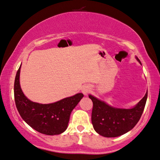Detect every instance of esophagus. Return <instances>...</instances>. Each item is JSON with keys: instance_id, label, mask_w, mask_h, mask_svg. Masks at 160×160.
Here are the masks:
<instances>
[{"instance_id": "obj_1", "label": "esophagus", "mask_w": 160, "mask_h": 160, "mask_svg": "<svg viewBox=\"0 0 160 160\" xmlns=\"http://www.w3.org/2000/svg\"><path fill=\"white\" fill-rule=\"evenodd\" d=\"M91 92V88L89 86H83L82 88V93L84 95H87L88 93Z\"/></svg>"}]
</instances>
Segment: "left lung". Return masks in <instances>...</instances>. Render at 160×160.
<instances>
[{"label": "left lung", "mask_w": 160, "mask_h": 160, "mask_svg": "<svg viewBox=\"0 0 160 160\" xmlns=\"http://www.w3.org/2000/svg\"><path fill=\"white\" fill-rule=\"evenodd\" d=\"M136 59L140 63L138 57ZM88 97L93 102L91 122L94 130L103 137L115 138L130 131L139 121L145 106L148 91L139 103L130 109L114 108L93 96Z\"/></svg>", "instance_id": "1"}]
</instances>
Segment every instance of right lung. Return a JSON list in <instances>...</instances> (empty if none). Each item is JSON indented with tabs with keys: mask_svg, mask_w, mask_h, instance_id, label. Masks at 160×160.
Masks as SVG:
<instances>
[{
	"mask_svg": "<svg viewBox=\"0 0 160 160\" xmlns=\"http://www.w3.org/2000/svg\"><path fill=\"white\" fill-rule=\"evenodd\" d=\"M20 67L21 65L15 78L14 97L21 118L31 128L42 134L54 135L64 132L67 128L71 112L83 97V93H77L49 104L31 101L20 88Z\"/></svg>",
	"mask_w": 160,
	"mask_h": 160,
	"instance_id": "1",
	"label": "right lung"
}]
</instances>
